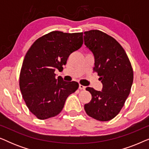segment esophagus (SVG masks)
Segmentation results:
<instances>
[{
  "label": "esophagus",
  "instance_id": "34e87169",
  "mask_svg": "<svg viewBox=\"0 0 149 149\" xmlns=\"http://www.w3.org/2000/svg\"><path fill=\"white\" fill-rule=\"evenodd\" d=\"M79 88L80 89H83V90H84V89H85V88H86V87L83 86V85L80 84V85H79Z\"/></svg>",
  "mask_w": 149,
  "mask_h": 149
}]
</instances>
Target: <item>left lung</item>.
Returning <instances> with one entry per match:
<instances>
[{"label":"left lung","instance_id":"obj_1","mask_svg":"<svg viewBox=\"0 0 149 149\" xmlns=\"http://www.w3.org/2000/svg\"><path fill=\"white\" fill-rule=\"evenodd\" d=\"M84 42L94 55L93 72L103 85L101 91L87 87L92 97L85 104V111L97 121H110L119 113L130 93L134 79L132 64L121 45L105 32L85 31Z\"/></svg>","mask_w":149,"mask_h":149}]
</instances>
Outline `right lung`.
<instances>
[{
    "label": "right lung",
    "mask_w": 149,
    "mask_h": 149,
    "mask_svg": "<svg viewBox=\"0 0 149 149\" xmlns=\"http://www.w3.org/2000/svg\"><path fill=\"white\" fill-rule=\"evenodd\" d=\"M83 43V32L52 31L38 38L26 53L19 74V88L30 111L44 120L60 113L69 95L78 89L75 81L56 79L69 56Z\"/></svg>",
    "instance_id": "1"
}]
</instances>
